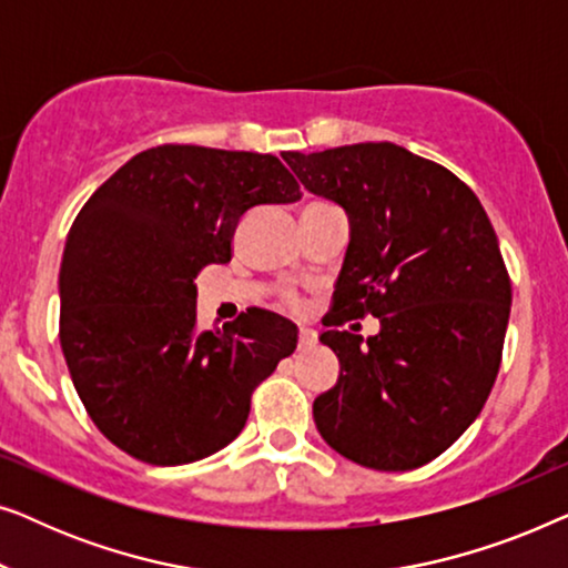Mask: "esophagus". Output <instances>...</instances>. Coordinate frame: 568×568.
<instances>
[{"label": "esophagus", "mask_w": 568, "mask_h": 568, "mask_svg": "<svg viewBox=\"0 0 568 568\" xmlns=\"http://www.w3.org/2000/svg\"><path fill=\"white\" fill-rule=\"evenodd\" d=\"M317 344V336L313 328H300V348L302 352H307V348H313Z\"/></svg>", "instance_id": "obj_1"}]
</instances>
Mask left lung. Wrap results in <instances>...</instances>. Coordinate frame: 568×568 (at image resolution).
<instances>
[{"mask_svg": "<svg viewBox=\"0 0 568 568\" xmlns=\"http://www.w3.org/2000/svg\"><path fill=\"white\" fill-rule=\"evenodd\" d=\"M284 160L348 216L331 323L379 317L367 341L321 333L341 375L313 403L317 432L364 468L426 465L476 422L499 372L511 284L491 222L460 178L393 142Z\"/></svg>", "mask_w": 568, "mask_h": 568, "instance_id": "1", "label": "left lung"}]
</instances>
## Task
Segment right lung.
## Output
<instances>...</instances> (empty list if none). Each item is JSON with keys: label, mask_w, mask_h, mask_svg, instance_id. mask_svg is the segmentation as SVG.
Masks as SVG:
<instances>
[{"label": "right lung", "mask_w": 568, "mask_h": 568, "mask_svg": "<svg viewBox=\"0 0 568 568\" xmlns=\"http://www.w3.org/2000/svg\"><path fill=\"white\" fill-rule=\"evenodd\" d=\"M300 196L274 154L162 144L77 214L59 268V341L90 418L123 453L185 465L243 432L253 387L297 348V325L253 307L199 331L193 278L232 258L247 212Z\"/></svg>", "instance_id": "obj_1"}]
</instances>
